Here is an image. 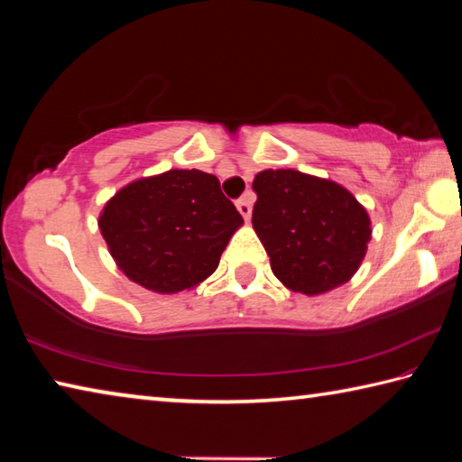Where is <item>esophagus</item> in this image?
Returning a JSON list of instances; mask_svg holds the SVG:
<instances>
[{
    "mask_svg": "<svg viewBox=\"0 0 462 462\" xmlns=\"http://www.w3.org/2000/svg\"><path fill=\"white\" fill-rule=\"evenodd\" d=\"M236 208H238V212L242 214V217H245V220H250V214H253V203H250L248 195H245V198H240L236 201Z\"/></svg>",
    "mask_w": 462,
    "mask_h": 462,
    "instance_id": "obj_1",
    "label": "esophagus"
}]
</instances>
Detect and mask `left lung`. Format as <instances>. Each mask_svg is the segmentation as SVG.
Masks as SVG:
<instances>
[{
  "mask_svg": "<svg viewBox=\"0 0 462 462\" xmlns=\"http://www.w3.org/2000/svg\"><path fill=\"white\" fill-rule=\"evenodd\" d=\"M253 189V226L281 283L316 295L355 275L371 222L353 193L293 169L263 171Z\"/></svg>",
  "mask_w": 462,
  "mask_h": 462,
  "instance_id": "8db88e82",
  "label": "left lung"
}]
</instances>
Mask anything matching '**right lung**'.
<instances>
[{
	"label": "right lung",
	"instance_id": "1",
	"mask_svg": "<svg viewBox=\"0 0 462 462\" xmlns=\"http://www.w3.org/2000/svg\"><path fill=\"white\" fill-rule=\"evenodd\" d=\"M242 216L203 171H167L124 187L106 203L99 230L124 275L159 293L212 275Z\"/></svg>",
	"mask_w": 462,
	"mask_h": 462
}]
</instances>
